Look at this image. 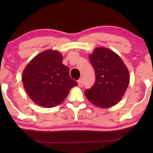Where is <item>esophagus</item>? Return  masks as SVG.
<instances>
[{
    "instance_id": "esophagus-1",
    "label": "esophagus",
    "mask_w": 153,
    "mask_h": 153,
    "mask_svg": "<svg viewBox=\"0 0 153 153\" xmlns=\"http://www.w3.org/2000/svg\"><path fill=\"white\" fill-rule=\"evenodd\" d=\"M78 85L81 88L83 87V81H82V80H81V79H79V80L78 81Z\"/></svg>"
}]
</instances>
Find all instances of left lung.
<instances>
[{
  "mask_svg": "<svg viewBox=\"0 0 153 153\" xmlns=\"http://www.w3.org/2000/svg\"><path fill=\"white\" fill-rule=\"evenodd\" d=\"M95 74V82L85 95L94 105L109 108L121 100L128 87L129 71L124 62L111 50L98 47L89 56Z\"/></svg>",
  "mask_w": 153,
  "mask_h": 153,
  "instance_id": "1",
  "label": "left lung"
}]
</instances>
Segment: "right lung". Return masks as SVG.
I'll return each instance as SVG.
<instances>
[{"mask_svg":"<svg viewBox=\"0 0 153 153\" xmlns=\"http://www.w3.org/2000/svg\"><path fill=\"white\" fill-rule=\"evenodd\" d=\"M61 53L47 50L33 58L25 68L22 81L29 97L37 105L51 108L67 97L77 82L70 76V70L62 64Z\"/></svg>","mask_w":153,"mask_h":153,"instance_id":"1","label":"right lung"}]
</instances>
